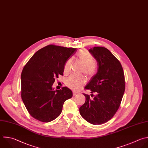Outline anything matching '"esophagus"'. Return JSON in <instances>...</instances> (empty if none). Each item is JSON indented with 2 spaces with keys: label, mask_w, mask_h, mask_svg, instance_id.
<instances>
[{
  "label": "esophagus",
  "mask_w": 148,
  "mask_h": 148,
  "mask_svg": "<svg viewBox=\"0 0 148 148\" xmlns=\"http://www.w3.org/2000/svg\"><path fill=\"white\" fill-rule=\"evenodd\" d=\"M78 92H75V91H73V96H75V95H78Z\"/></svg>",
  "instance_id": "34e87169"
}]
</instances>
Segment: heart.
<instances>
[{
	"instance_id": "heart-1",
	"label": "heart",
	"mask_w": 148,
	"mask_h": 148,
	"mask_svg": "<svg viewBox=\"0 0 148 148\" xmlns=\"http://www.w3.org/2000/svg\"><path fill=\"white\" fill-rule=\"evenodd\" d=\"M78 59L84 65V73L88 77L94 75L97 71L96 66L94 64L95 59L93 56L86 49H82L77 55ZM72 59H69L66 62L64 66V72L69 73L71 69ZM85 79L82 76L75 74H71L66 79V84L70 88L78 90L84 84Z\"/></svg>"
}]
</instances>
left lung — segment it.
<instances>
[{
    "mask_svg": "<svg viewBox=\"0 0 148 148\" xmlns=\"http://www.w3.org/2000/svg\"><path fill=\"white\" fill-rule=\"evenodd\" d=\"M89 52L97 63V70L85 89L96 95L90 99L84 94L86 100L79 113L88 123L99 125L110 120L120 107L125 90L124 74L120 62L108 49L93 47Z\"/></svg>",
    "mask_w": 148,
    "mask_h": 148,
    "instance_id": "8db88e82",
    "label": "left lung"
}]
</instances>
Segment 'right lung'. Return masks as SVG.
I'll list each match as a JSON object with an SVG mask.
<instances>
[{"mask_svg": "<svg viewBox=\"0 0 148 148\" xmlns=\"http://www.w3.org/2000/svg\"><path fill=\"white\" fill-rule=\"evenodd\" d=\"M77 52L76 48L53 45L37 51L21 73V98L29 114L45 123L56 119L62 113L64 102L72 97L67 87L54 90L55 78L63 75L67 60Z\"/></svg>", "mask_w": 148, "mask_h": 148, "instance_id": "add662e5", "label": "right lung"}]
</instances>
